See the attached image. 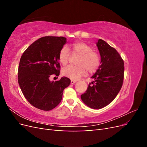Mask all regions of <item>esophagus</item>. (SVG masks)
Wrapping results in <instances>:
<instances>
[{
	"mask_svg": "<svg viewBox=\"0 0 147 147\" xmlns=\"http://www.w3.org/2000/svg\"><path fill=\"white\" fill-rule=\"evenodd\" d=\"M77 82L76 80H71V84H74Z\"/></svg>",
	"mask_w": 147,
	"mask_h": 147,
	"instance_id": "1",
	"label": "esophagus"
}]
</instances>
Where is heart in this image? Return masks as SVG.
<instances>
[{"label": "heart", "instance_id": "heart-1", "mask_svg": "<svg viewBox=\"0 0 147 147\" xmlns=\"http://www.w3.org/2000/svg\"><path fill=\"white\" fill-rule=\"evenodd\" d=\"M71 52L69 49L64 47L59 51V63L65 65L70 58V53L72 56H78L76 66H68L63 70L64 76L72 80H77L86 73L92 74L98 70L100 65V57L93 48L84 42H75L70 45Z\"/></svg>", "mask_w": 147, "mask_h": 147}]
</instances>
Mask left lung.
<instances>
[{
	"instance_id": "obj_1",
	"label": "left lung",
	"mask_w": 147,
	"mask_h": 147,
	"mask_svg": "<svg viewBox=\"0 0 147 147\" xmlns=\"http://www.w3.org/2000/svg\"><path fill=\"white\" fill-rule=\"evenodd\" d=\"M101 56V65L91 77L87 90L81 95L83 102L89 107L100 109L116 97L124 80V61L115 49L102 39L96 43Z\"/></svg>"
}]
</instances>
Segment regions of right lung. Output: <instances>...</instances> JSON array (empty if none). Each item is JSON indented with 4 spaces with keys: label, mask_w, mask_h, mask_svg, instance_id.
<instances>
[{
    "label": "right lung",
    "mask_w": 147,
    "mask_h": 147,
    "mask_svg": "<svg viewBox=\"0 0 147 147\" xmlns=\"http://www.w3.org/2000/svg\"><path fill=\"white\" fill-rule=\"evenodd\" d=\"M65 43L66 38L63 37H41L21 57L19 85L25 98L37 109L49 111L55 108L63 98L64 90L70 83L65 77L55 82L50 80L52 75H59L58 54Z\"/></svg>",
    "instance_id": "1"
}]
</instances>
